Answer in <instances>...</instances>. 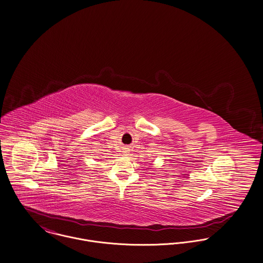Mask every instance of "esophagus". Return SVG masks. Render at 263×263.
<instances>
[{"instance_id": "esophagus-1", "label": "esophagus", "mask_w": 263, "mask_h": 263, "mask_svg": "<svg viewBox=\"0 0 263 263\" xmlns=\"http://www.w3.org/2000/svg\"><path fill=\"white\" fill-rule=\"evenodd\" d=\"M128 153H129V150H127V149H125V150L123 151V154H124L125 156H127V155H128Z\"/></svg>"}]
</instances>
